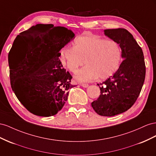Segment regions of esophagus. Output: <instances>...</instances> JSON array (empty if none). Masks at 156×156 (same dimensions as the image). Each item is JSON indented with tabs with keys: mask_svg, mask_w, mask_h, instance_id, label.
Returning a JSON list of instances; mask_svg holds the SVG:
<instances>
[{
	"mask_svg": "<svg viewBox=\"0 0 156 156\" xmlns=\"http://www.w3.org/2000/svg\"><path fill=\"white\" fill-rule=\"evenodd\" d=\"M81 86L83 87H85V88H87L88 86H89V85L87 83H82V84H81Z\"/></svg>",
	"mask_w": 156,
	"mask_h": 156,
	"instance_id": "obj_1",
	"label": "esophagus"
}]
</instances>
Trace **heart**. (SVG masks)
Masks as SVG:
<instances>
[{"mask_svg": "<svg viewBox=\"0 0 156 156\" xmlns=\"http://www.w3.org/2000/svg\"><path fill=\"white\" fill-rule=\"evenodd\" d=\"M60 58L73 73L85 61L86 66L79 70L75 78L80 82H86L112 76L121 65L122 52L118 43L112 40L106 41L96 35L81 36L76 38L73 48H62Z\"/></svg>", "mask_w": 156, "mask_h": 156, "instance_id": "b5f03b06", "label": "heart"}]
</instances>
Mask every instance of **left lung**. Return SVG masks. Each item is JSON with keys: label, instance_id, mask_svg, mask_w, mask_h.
Masks as SVG:
<instances>
[{"label": "left lung", "instance_id": "8db88e82", "mask_svg": "<svg viewBox=\"0 0 156 156\" xmlns=\"http://www.w3.org/2000/svg\"><path fill=\"white\" fill-rule=\"evenodd\" d=\"M104 34L118 43L124 59L117 72L101 84L99 97L91 103L98 114L110 117L126 112L135 103L144 84L146 66L142 49L127 30L105 29Z\"/></svg>", "mask_w": 156, "mask_h": 156}]
</instances>
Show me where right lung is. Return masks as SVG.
<instances>
[{"label": "right lung", "instance_id": "right-lung-1", "mask_svg": "<svg viewBox=\"0 0 156 156\" xmlns=\"http://www.w3.org/2000/svg\"><path fill=\"white\" fill-rule=\"evenodd\" d=\"M46 28L36 33L37 27ZM72 30L52 24H37L17 35L12 48L18 59L10 70L13 91L32 114L49 117L67 101L73 76L63 67L60 50L74 38Z\"/></svg>", "mask_w": 156, "mask_h": 156}]
</instances>
